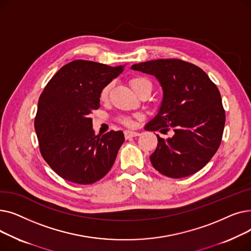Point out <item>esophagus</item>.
I'll use <instances>...</instances> for the list:
<instances>
[{"label":"esophagus","instance_id":"obj_1","mask_svg":"<svg viewBox=\"0 0 251 251\" xmlns=\"http://www.w3.org/2000/svg\"><path fill=\"white\" fill-rule=\"evenodd\" d=\"M125 134V137L128 139V138H131V137H135V136H138L139 133L136 132V131H130V130H127L124 132Z\"/></svg>","mask_w":251,"mask_h":251}]
</instances>
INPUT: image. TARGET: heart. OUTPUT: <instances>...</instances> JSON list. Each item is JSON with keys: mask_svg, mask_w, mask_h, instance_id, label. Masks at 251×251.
Instances as JSON below:
<instances>
[{"mask_svg": "<svg viewBox=\"0 0 251 251\" xmlns=\"http://www.w3.org/2000/svg\"><path fill=\"white\" fill-rule=\"evenodd\" d=\"M146 82H149V81L147 80V79H143V78H134V79H132V80H131V86H132V88L134 89L135 87L139 86V85L142 84V83H146ZM110 87H111L110 85H107V86H104V87L102 88V90H101V92H100V100H104L108 99ZM123 122H124L125 124H127V125H131V124H132V121H131L130 119H128V118L124 119Z\"/></svg>", "mask_w": 251, "mask_h": 251, "instance_id": "obj_1", "label": "heart"}]
</instances>
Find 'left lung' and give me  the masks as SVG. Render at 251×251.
<instances>
[{
    "instance_id": "1",
    "label": "left lung",
    "mask_w": 251,
    "mask_h": 251,
    "mask_svg": "<svg viewBox=\"0 0 251 251\" xmlns=\"http://www.w3.org/2000/svg\"><path fill=\"white\" fill-rule=\"evenodd\" d=\"M131 69L153 75L163 89L161 107L146 130H174L167 139L156 135L150 156L153 168L176 179L199 172L217 152L225 126L218 87L202 69L178 59L142 62Z\"/></svg>"
}]
</instances>
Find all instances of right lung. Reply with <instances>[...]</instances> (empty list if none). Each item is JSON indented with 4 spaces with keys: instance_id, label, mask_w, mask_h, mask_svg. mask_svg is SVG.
<instances>
[{
    "instance_id": "1",
    "label": "right lung",
    "mask_w": 251,
    "mask_h": 251,
    "mask_svg": "<svg viewBox=\"0 0 251 251\" xmlns=\"http://www.w3.org/2000/svg\"><path fill=\"white\" fill-rule=\"evenodd\" d=\"M124 67L72 61L52 76L39 97L34 120L39 150L63 179L85 185L101 179L113 167L124 133L96 135L90 114L100 108L102 88Z\"/></svg>"
}]
</instances>
